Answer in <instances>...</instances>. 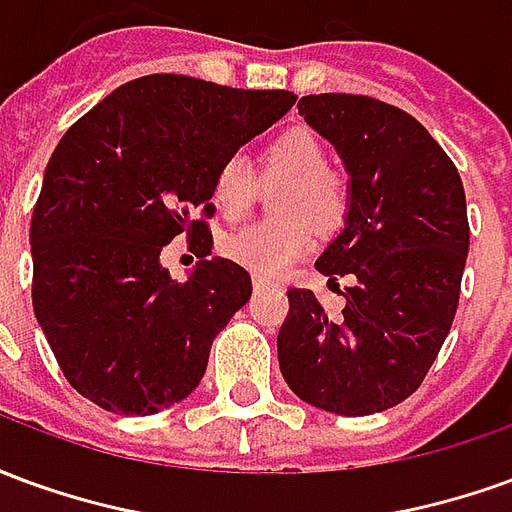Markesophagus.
<instances>
[{
	"instance_id": "obj_1",
	"label": "esophagus",
	"mask_w": 512,
	"mask_h": 512,
	"mask_svg": "<svg viewBox=\"0 0 512 512\" xmlns=\"http://www.w3.org/2000/svg\"><path fill=\"white\" fill-rule=\"evenodd\" d=\"M252 285H255V290H263V288H268V285H271V279L255 277V279H252Z\"/></svg>"
}]
</instances>
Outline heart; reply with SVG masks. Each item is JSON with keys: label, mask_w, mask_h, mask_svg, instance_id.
Returning <instances> with one entry per match:
<instances>
[{"label": "heart", "mask_w": 512, "mask_h": 512, "mask_svg": "<svg viewBox=\"0 0 512 512\" xmlns=\"http://www.w3.org/2000/svg\"><path fill=\"white\" fill-rule=\"evenodd\" d=\"M263 180H288L277 200L279 219L252 222L227 235L224 255L257 277H279L310 255L315 227L332 233L348 213V186L329 167L326 145L307 128H290L260 150ZM260 180L241 156L224 158L211 180V202L224 219L255 205Z\"/></svg>", "instance_id": "heart-1"}]
</instances>
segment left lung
Segmentation results:
<instances>
[{
    "instance_id": "1",
    "label": "left lung",
    "mask_w": 512,
    "mask_h": 512,
    "mask_svg": "<svg viewBox=\"0 0 512 512\" xmlns=\"http://www.w3.org/2000/svg\"><path fill=\"white\" fill-rule=\"evenodd\" d=\"M299 115L351 175L345 230L315 268L334 279L343 315L290 288L279 370L310 406L365 417L414 395L450 334L469 252L458 169L419 120L370 95H304Z\"/></svg>"
}]
</instances>
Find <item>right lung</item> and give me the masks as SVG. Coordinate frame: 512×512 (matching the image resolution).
Returning <instances> with one entry per match:
<instances>
[{"mask_svg":"<svg viewBox=\"0 0 512 512\" xmlns=\"http://www.w3.org/2000/svg\"><path fill=\"white\" fill-rule=\"evenodd\" d=\"M293 104L288 90L153 73L65 131L29 227L32 307L79 395L147 417L197 389L252 277L211 257L175 282L158 257L180 233L211 255L213 172Z\"/></svg>","mask_w":512,"mask_h":512,"instance_id":"add662e5","label":"right lung"}]
</instances>
